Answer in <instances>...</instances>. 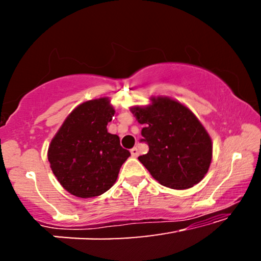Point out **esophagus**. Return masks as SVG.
Wrapping results in <instances>:
<instances>
[{
	"label": "esophagus",
	"mask_w": 261,
	"mask_h": 261,
	"mask_svg": "<svg viewBox=\"0 0 261 261\" xmlns=\"http://www.w3.org/2000/svg\"><path fill=\"white\" fill-rule=\"evenodd\" d=\"M130 154L133 158H137V156L139 155V149L137 147H133L130 149Z\"/></svg>",
	"instance_id": "esophagus-1"
}]
</instances>
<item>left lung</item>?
Here are the masks:
<instances>
[{
	"label": "left lung",
	"mask_w": 261,
	"mask_h": 261,
	"mask_svg": "<svg viewBox=\"0 0 261 261\" xmlns=\"http://www.w3.org/2000/svg\"><path fill=\"white\" fill-rule=\"evenodd\" d=\"M147 106L130 107L144 124L142 141L148 152L139 156L151 176L176 190L192 188L208 172L213 158L212 138L187 106L167 96H152Z\"/></svg>",
	"instance_id": "obj_1"
}]
</instances>
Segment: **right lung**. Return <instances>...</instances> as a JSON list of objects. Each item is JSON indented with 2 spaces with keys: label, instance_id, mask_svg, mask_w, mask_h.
I'll return each mask as SVG.
<instances>
[{
  "label": "right lung",
  "instance_id": "obj_1",
  "mask_svg": "<svg viewBox=\"0 0 261 261\" xmlns=\"http://www.w3.org/2000/svg\"><path fill=\"white\" fill-rule=\"evenodd\" d=\"M115 109L108 97L85 101L64 121L48 146L53 174L71 195L91 198L115 184L122 164L130 155L107 124Z\"/></svg>",
  "mask_w": 261,
  "mask_h": 261
}]
</instances>
